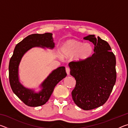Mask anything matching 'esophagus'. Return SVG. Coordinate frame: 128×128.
<instances>
[{"label":"esophagus","mask_w":128,"mask_h":128,"mask_svg":"<svg viewBox=\"0 0 128 128\" xmlns=\"http://www.w3.org/2000/svg\"><path fill=\"white\" fill-rule=\"evenodd\" d=\"M66 72L68 75L70 74V68H68V67H66Z\"/></svg>","instance_id":"34e87169"}]
</instances>
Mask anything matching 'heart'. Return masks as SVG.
Returning <instances> with one entry per match:
<instances>
[{
	"label": "heart",
	"mask_w": 128,
	"mask_h": 128,
	"mask_svg": "<svg viewBox=\"0 0 128 128\" xmlns=\"http://www.w3.org/2000/svg\"><path fill=\"white\" fill-rule=\"evenodd\" d=\"M60 53L66 59L76 56L78 62H84L89 58L92 53V47L90 43L82 42L76 40H69L64 42L60 47Z\"/></svg>",
	"instance_id": "1"
}]
</instances>
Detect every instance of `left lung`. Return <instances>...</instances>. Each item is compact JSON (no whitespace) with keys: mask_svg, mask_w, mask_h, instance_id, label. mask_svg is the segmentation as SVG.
<instances>
[{"mask_svg":"<svg viewBox=\"0 0 128 128\" xmlns=\"http://www.w3.org/2000/svg\"><path fill=\"white\" fill-rule=\"evenodd\" d=\"M84 39L94 44V54L85 61L71 62L69 66L76 81L73 100L78 107L90 110L103 105L111 94L116 80V58L109 44L99 36Z\"/></svg>","mask_w":128,"mask_h":128,"instance_id":"1","label":"left lung"}]
</instances>
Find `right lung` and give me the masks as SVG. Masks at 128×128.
I'll use <instances>...</instances> for the list:
<instances>
[{
	"instance_id": "right-lung-1",
	"label": "right lung",
	"mask_w": 128,
	"mask_h": 128,
	"mask_svg": "<svg viewBox=\"0 0 128 128\" xmlns=\"http://www.w3.org/2000/svg\"><path fill=\"white\" fill-rule=\"evenodd\" d=\"M36 47L54 48L55 43L52 34H33L26 36L15 47L9 64L10 83L13 92L26 105L30 107H38L44 104L50 98L55 86L66 76L64 66L54 70L41 84L42 89L38 92L26 88L21 84L18 78V66L21 60L28 50Z\"/></svg>"
}]
</instances>
